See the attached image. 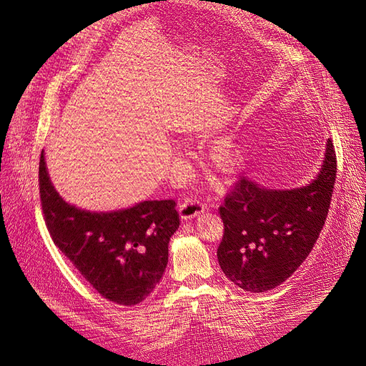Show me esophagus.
Here are the masks:
<instances>
[{
  "mask_svg": "<svg viewBox=\"0 0 366 366\" xmlns=\"http://www.w3.org/2000/svg\"><path fill=\"white\" fill-rule=\"evenodd\" d=\"M207 204L204 202L202 199H197V197H185L181 205H179V213H181V219L182 220H188V219H193L197 214L204 213L205 211Z\"/></svg>",
  "mask_w": 366,
  "mask_h": 366,
  "instance_id": "1",
  "label": "esophagus"
}]
</instances>
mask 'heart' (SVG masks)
<instances>
[{
	"mask_svg": "<svg viewBox=\"0 0 366 366\" xmlns=\"http://www.w3.org/2000/svg\"><path fill=\"white\" fill-rule=\"evenodd\" d=\"M214 159L219 164V166L225 167V169H231L235 164V152L234 149L228 144V143H222L216 147V153H214Z\"/></svg>",
	"mask_w": 366,
	"mask_h": 366,
	"instance_id": "b5f03b06",
	"label": "heart"
}]
</instances>
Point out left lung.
<instances>
[{
    "label": "left lung",
    "mask_w": 366,
    "mask_h": 366,
    "mask_svg": "<svg viewBox=\"0 0 366 366\" xmlns=\"http://www.w3.org/2000/svg\"><path fill=\"white\" fill-rule=\"evenodd\" d=\"M337 162L332 138L317 178L297 190H267L246 176L219 207L223 237L219 264L235 286L267 292L285 282L309 257L325 225Z\"/></svg>",
    "instance_id": "left-lung-1"
}]
</instances>
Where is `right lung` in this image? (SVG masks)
<instances>
[{"label":"right lung","mask_w":366,"mask_h":366,"mask_svg":"<svg viewBox=\"0 0 366 366\" xmlns=\"http://www.w3.org/2000/svg\"><path fill=\"white\" fill-rule=\"evenodd\" d=\"M41 205L54 244L103 298L122 305L144 301L169 262V242L179 228L173 199L144 200L114 213L68 205L39 161Z\"/></svg>","instance_id":"1"}]
</instances>
